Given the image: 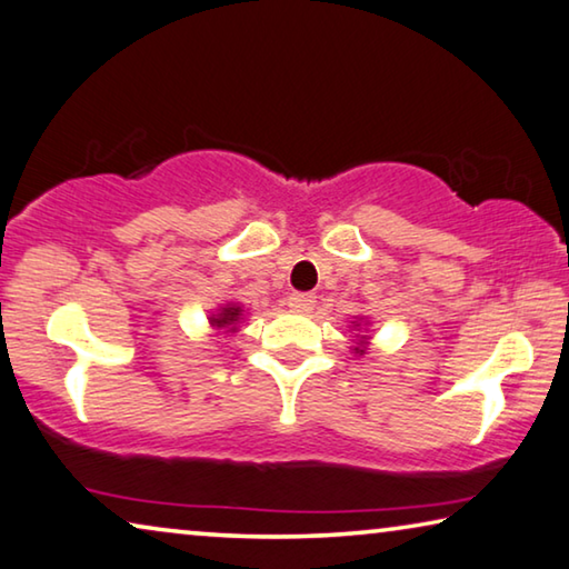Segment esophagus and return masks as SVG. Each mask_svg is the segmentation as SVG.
<instances>
[{"label": "esophagus", "mask_w": 569, "mask_h": 569, "mask_svg": "<svg viewBox=\"0 0 569 569\" xmlns=\"http://www.w3.org/2000/svg\"><path fill=\"white\" fill-rule=\"evenodd\" d=\"M287 305H290L292 312H310L315 305V297L305 295V292H292L290 297H287Z\"/></svg>", "instance_id": "34e87169"}]
</instances>
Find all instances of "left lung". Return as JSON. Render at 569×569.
<instances>
[{
  "label": "left lung",
  "instance_id": "8db88e82",
  "mask_svg": "<svg viewBox=\"0 0 569 569\" xmlns=\"http://www.w3.org/2000/svg\"><path fill=\"white\" fill-rule=\"evenodd\" d=\"M356 326H358V322H356ZM353 326V328H356ZM366 346H369V338H366V336H361V338H358V343L353 346V353H358V356H363L366 353Z\"/></svg>",
  "mask_w": 569,
  "mask_h": 569
}]
</instances>
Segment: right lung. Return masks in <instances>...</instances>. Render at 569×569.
Here are the masks:
<instances>
[{
    "label": "right lung",
    "mask_w": 569,
    "mask_h": 569,
    "mask_svg": "<svg viewBox=\"0 0 569 569\" xmlns=\"http://www.w3.org/2000/svg\"><path fill=\"white\" fill-rule=\"evenodd\" d=\"M241 315H243L241 305L226 302V305H221V308H218L216 315H211V318H208V322H211V328H216V330H226V333H236V326H239V322L243 320Z\"/></svg>",
    "instance_id": "1"
}]
</instances>
